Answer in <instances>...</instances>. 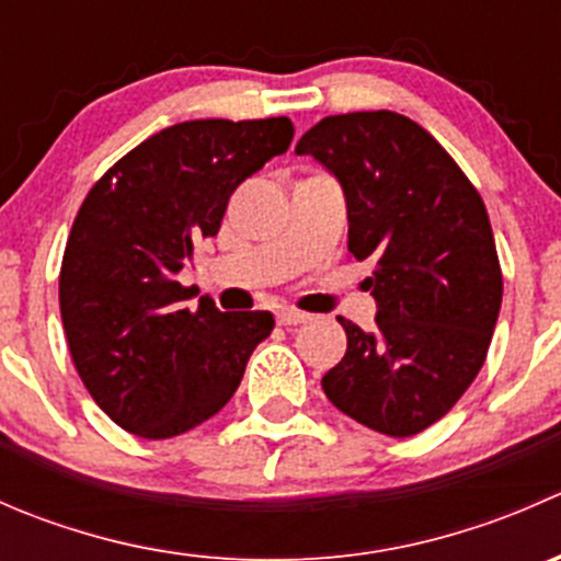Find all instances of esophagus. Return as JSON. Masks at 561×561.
I'll return each instance as SVG.
<instances>
[{
  "label": "esophagus",
  "mask_w": 561,
  "mask_h": 561,
  "mask_svg": "<svg viewBox=\"0 0 561 561\" xmlns=\"http://www.w3.org/2000/svg\"><path fill=\"white\" fill-rule=\"evenodd\" d=\"M309 320V314H304V312H298V309H279V312H276V322H279V325H301V322H307Z\"/></svg>",
  "instance_id": "obj_1"
}]
</instances>
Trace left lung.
Wrapping results in <instances>:
<instances>
[{
    "mask_svg": "<svg viewBox=\"0 0 561 561\" xmlns=\"http://www.w3.org/2000/svg\"><path fill=\"white\" fill-rule=\"evenodd\" d=\"M339 179L347 249L375 265V331L342 322L347 353L322 377L353 421L412 437L472 386L502 307L489 211L454 157L393 111L325 116L296 146Z\"/></svg>",
    "mask_w": 561,
    "mask_h": 561,
    "instance_id": "left-lung-1",
    "label": "left lung"
}]
</instances>
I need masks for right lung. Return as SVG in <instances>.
Segmentation results:
<instances>
[{"label": "right lung", "mask_w": 561, "mask_h": 561, "mask_svg": "<svg viewBox=\"0 0 561 561\" xmlns=\"http://www.w3.org/2000/svg\"><path fill=\"white\" fill-rule=\"evenodd\" d=\"M293 140L287 116L197 118L160 129L89 190L59 271V309L78 377L124 432L168 439L217 415L268 312L184 307L175 282L201 239L219 233L230 195Z\"/></svg>", "instance_id": "obj_1"}]
</instances>
